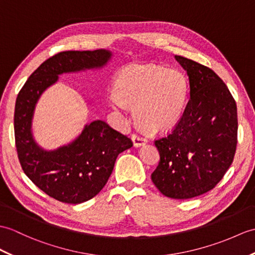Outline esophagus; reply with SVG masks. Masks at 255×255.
Instances as JSON below:
<instances>
[{"label":"esophagus","mask_w":255,"mask_h":255,"mask_svg":"<svg viewBox=\"0 0 255 255\" xmlns=\"http://www.w3.org/2000/svg\"><path fill=\"white\" fill-rule=\"evenodd\" d=\"M131 140H132L133 146H135V147L141 146V145H143V144L146 143V139L144 137H142V135H139V134H132Z\"/></svg>","instance_id":"obj_1"}]
</instances>
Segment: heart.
Listing matches in <instances>:
<instances>
[{
	"label": "heart",
	"mask_w": 255,
	"mask_h": 255,
	"mask_svg": "<svg viewBox=\"0 0 255 255\" xmlns=\"http://www.w3.org/2000/svg\"><path fill=\"white\" fill-rule=\"evenodd\" d=\"M186 76L155 64L131 65L118 73L111 103L117 110L135 108L141 127L152 132L175 128L182 118L188 99Z\"/></svg>",
	"instance_id": "heart-1"
}]
</instances>
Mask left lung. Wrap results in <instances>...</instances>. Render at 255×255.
Instances as JSON below:
<instances>
[{"label":"left lung","mask_w":255,"mask_h":255,"mask_svg":"<svg viewBox=\"0 0 255 255\" xmlns=\"http://www.w3.org/2000/svg\"><path fill=\"white\" fill-rule=\"evenodd\" d=\"M189 79V100L173 132L155 141L159 163L151 175L165 197L191 199L212 190L233 163L237 106L227 86L209 67L175 55Z\"/></svg>","instance_id":"obj_1"}]
</instances>
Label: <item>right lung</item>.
I'll use <instances>...</instances> for the list:
<instances>
[{
    "label": "right lung",
    "mask_w": 255,
    "mask_h": 255,
    "mask_svg": "<svg viewBox=\"0 0 255 255\" xmlns=\"http://www.w3.org/2000/svg\"><path fill=\"white\" fill-rule=\"evenodd\" d=\"M112 57V51L104 49L58 53L34 70L17 97L15 141L23 173L39 189L61 202L79 204L96 197L108 182L118 154L130 149L132 142L98 120L87 124L69 143L46 150L32 133L35 106L61 75L101 69Z\"/></svg>",
    "instance_id": "obj_1"
}]
</instances>
